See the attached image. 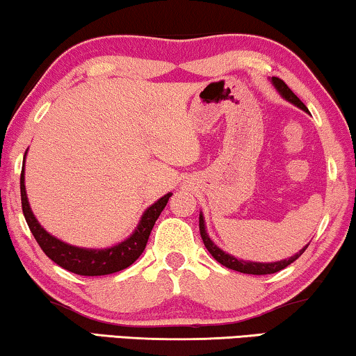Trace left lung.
Returning a JSON list of instances; mask_svg holds the SVG:
<instances>
[{"instance_id":"left-lung-1","label":"left lung","mask_w":356,"mask_h":356,"mask_svg":"<svg viewBox=\"0 0 356 356\" xmlns=\"http://www.w3.org/2000/svg\"><path fill=\"white\" fill-rule=\"evenodd\" d=\"M271 83L277 90V92H280V95L284 97L286 101H289L291 104L297 106L298 109L308 112L307 106L303 104V102L298 99L296 95H293L292 90L281 79H277V76H271ZM199 229H200V236H202L204 245L207 247V250L210 252V254H212V257L216 261H218V264H221L226 268H229V270L245 273V275H271V273H277V271L284 270L286 266H289L291 264H293V261H296L308 247V244H307L305 247H303V249L298 250L296 255H292L291 259L280 260V261H270V264H264V261L241 260V259H236L234 255L228 254V252H225L223 249H220V247L216 245L212 239H210V236L207 234V229H205V220H204L202 212L199 213Z\"/></svg>"}]
</instances>
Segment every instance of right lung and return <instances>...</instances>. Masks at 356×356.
<instances>
[{"label": "right lung", "instance_id": "right-lung-1", "mask_svg": "<svg viewBox=\"0 0 356 356\" xmlns=\"http://www.w3.org/2000/svg\"><path fill=\"white\" fill-rule=\"evenodd\" d=\"M27 157V151H25ZM25 157L22 163V173H20V199H22V212L32 234L37 239L38 245L54 264L63 266L64 270L75 273L80 276H104L112 273L122 271L140 259V255L146 249L149 234L156 225V220L162 210L165 209L172 193H168L154 202L151 207L144 210L140 223L133 233L125 241L118 242L115 245L106 247V249H86V247H76L60 241L56 236L49 234L43 226L38 223L37 216L30 209L27 191H25Z\"/></svg>", "mask_w": 356, "mask_h": 356}]
</instances>
